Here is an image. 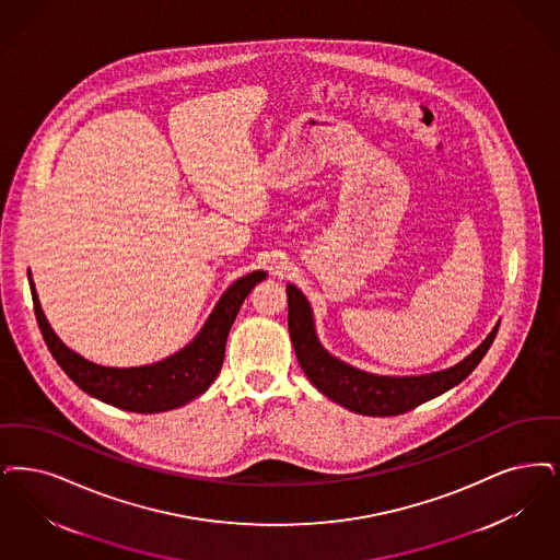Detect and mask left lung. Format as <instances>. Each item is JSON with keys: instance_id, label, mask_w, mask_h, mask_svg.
<instances>
[{"instance_id": "obj_1", "label": "left lung", "mask_w": 560, "mask_h": 560, "mask_svg": "<svg viewBox=\"0 0 560 560\" xmlns=\"http://www.w3.org/2000/svg\"><path fill=\"white\" fill-rule=\"evenodd\" d=\"M288 325L298 362L314 387L329 400L366 417L402 415L419 404L442 396L460 381L488 354L500 323H495L467 359L458 364L425 375H375L329 354L316 337L311 302L295 285H288Z\"/></svg>"}]
</instances>
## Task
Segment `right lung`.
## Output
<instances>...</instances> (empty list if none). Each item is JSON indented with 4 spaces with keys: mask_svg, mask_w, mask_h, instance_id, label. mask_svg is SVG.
<instances>
[{
    "mask_svg": "<svg viewBox=\"0 0 560 560\" xmlns=\"http://www.w3.org/2000/svg\"><path fill=\"white\" fill-rule=\"evenodd\" d=\"M265 279V270H254L246 277L233 281V285L226 288L214 311L203 323L200 334L185 348L152 364L129 369L102 366L70 350L47 323L31 275L28 285L42 336L51 357L62 366L68 377L85 394H90L91 398H97L102 402L129 412L152 415L185 406L212 385V381L217 380L223 366L224 343L229 329L240 313L247 293Z\"/></svg>",
    "mask_w": 560,
    "mask_h": 560,
    "instance_id": "1",
    "label": "right lung"
}]
</instances>
